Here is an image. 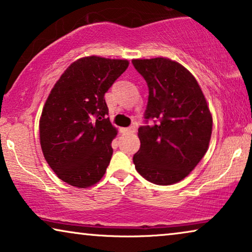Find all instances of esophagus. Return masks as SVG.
Returning a JSON list of instances; mask_svg holds the SVG:
<instances>
[{
  "instance_id": "obj_1",
  "label": "esophagus",
  "mask_w": 252,
  "mask_h": 252,
  "mask_svg": "<svg viewBox=\"0 0 252 252\" xmlns=\"http://www.w3.org/2000/svg\"><path fill=\"white\" fill-rule=\"evenodd\" d=\"M123 133H135L136 132V127L135 126H130V127H126V128H122L120 129Z\"/></svg>"
}]
</instances>
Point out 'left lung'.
<instances>
[{
	"label": "left lung",
	"mask_w": 252,
	"mask_h": 252,
	"mask_svg": "<svg viewBox=\"0 0 252 252\" xmlns=\"http://www.w3.org/2000/svg\"><path fill=\"white\" fill-rule=\"evenodd\" d=\"M146 79L149 97L146 118L154 126L139 128L141 146L134 155L136 171L155 185L184 180L209 149L212 115L194 75L166 57L133 60Z\"/></svg>",
	"instance_id": "obj_1"
}]
</instances>
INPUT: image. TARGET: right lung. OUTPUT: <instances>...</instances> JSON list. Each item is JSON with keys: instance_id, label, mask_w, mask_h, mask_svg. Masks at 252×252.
Returning <instances> with one entry per match:
<instances>
[{"instance_id": "right-lung-1", "label": "right lung", "mask_w": 252, "mask_h": 252, "mask_svg": "<svg viewBox=\"0 0 252 252\" xmlns=\"http://www.w3.org/2000/svg\"><path fill=\"white\" fill-rule=\"evenodd\" d=\"M129 62L87 56L61 75L39 122L43 156L58 178L77 188L101 180L112 156L118 129L110 122L104 94Z\"/></svg>"}]
</instances>
